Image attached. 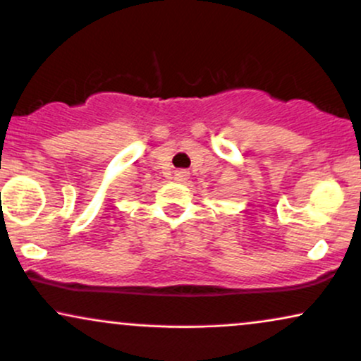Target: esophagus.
Listing matches in <instances>:
<instances>
[{
	"mask_svg": "<svg viewBox=\"0 0 361 361\" xmlns=\"http://www.w3.org/2000/svg\"><path fill=\"white\" fill-rule=\"evenodd\" d=\"M190 178V173L186 171V170H178V171H175V180L176 181H181V183H183V181H186Z\"/></svg>",
	"mask_w": 361,
	"mask_h": 361,
	"instance_id": "34e87169",
	"label": "esophagus"
}]
</instances>
